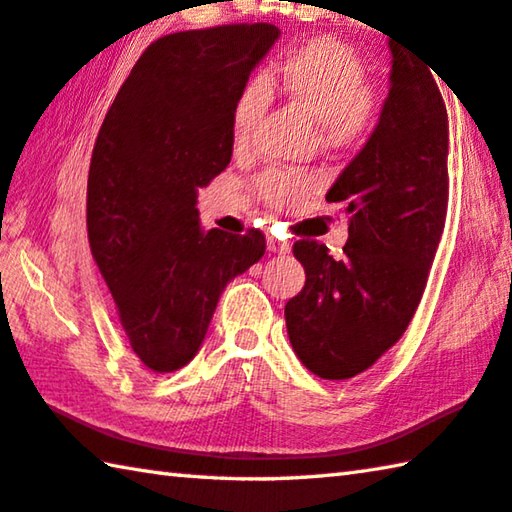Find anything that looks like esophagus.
Returning <instances> with one entry per match:
<instances>
[{"instance_id":"34e87169","label":"esophagus","mask_w":512,"mask_h":512,"mask_svg":"<svg viewBox=\"0 0 512 512\" xmlns=\"http://www.w3.org/2000/svg\"><path fill=\"white\" fill-rule=\"evenodd\" d=\"M267 249L270 251H274V254H288V251L292 249V245L288 240H283V238H276V236H267Z\"/></svg>"}]
</instances>
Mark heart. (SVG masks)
<instances>
[{"label": "heart", "instance_id": "b5f03b06", "mask_svg": "<svg viewBox=\"0 0 512 512\" xmlns=\"http://www.w3.org/2000/svg\"><path fill=\"white\" fill-rule=\"evenodd\" d=\"M360 53L335 35H319L285 51L272 80L281 94L317 121L319 141L342 150L378 128L387 107L382 87L366 80ZM267 85L251 78L240 87L231 107L233 141L247 143L267 105ZM256 191L274 209H297L315 191V179L299 170L270 168L256 177Z\"/></svg>", "mask_w": 512, "mask_h": 512}]
</instances>
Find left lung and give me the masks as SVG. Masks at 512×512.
Returning a JSON list of instances; mask_svg holds the SVG:
<instances>
[{"mask_svg": "<svg viewBox=\"0 0 512 512\" xmlns=\"http://www.w3.org/2000/svg\"><path fill=\"white\" fill-rule=\"evenodd\" d=\"M382 121L326 200L351 213L344 256L294 242L306 270L285 303L294 353L319 378L346 380L398 342L423 299L450 197L447 110L423 62L398 42Z\"/></svg>", "mask_w": 512, "mask_h": 512, "instance_id": "obj_1", "label": "left lung"}]
</instances>
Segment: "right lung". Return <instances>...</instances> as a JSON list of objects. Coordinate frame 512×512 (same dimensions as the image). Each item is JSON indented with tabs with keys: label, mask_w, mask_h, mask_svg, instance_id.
I'll return each instance as SVG.
<instances>
[{
	"label": "right lung",
	"mask_w": 512,
	"mask_h": 512,
	"mask_svg": "<svg viewBox=\"0 0 512 512\" xmlns=\"http://www.w3.org/2000/svg\"><path fill=\"white\" fill-rule=\"evenodd\" d=\"M276 40L267 22L164 35L141 53L98 130L89 249L152 373L193 360L224 285L265 254L261 229L204 233L195 202L229 166L233 101Z\"/></svg>",
	"instance_id": "right-lung-1"
}]
</instances>
